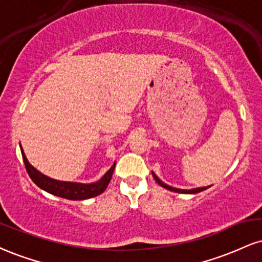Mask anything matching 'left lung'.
<instances>
[{
	"label": "left lung",
	"mask_w": 262,
	"mask_h": 262,
	"mask_svg": "<svg viewBox=\"0 0 262 262\" xmlns=\"http://www.w3.org/2000/svg\"><path fill=\"white\" fill-rule=\"evenodd\" d=\"M151 173H152V177H154V179H155V181H156L157 183H159V184L161 185L162 188L167 189V190L174 191V193H181V194H196V193H200V191L206 190V189H209V188H210V185H209V187H201V188H194V189H178V188L171 187V185L166 184V183H163V182L161 181V179H160L159 177H157V176L155 174V173H154V172H151Z\"/></svg>",
	"instance_id": "obj_1"
}]
</instances>
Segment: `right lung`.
Segmentation results:
<instances>
[{"mask_svg":"<svg viewBox=\"0 0 262 262\" xmlns=\"http://www.w3.org/2000/svg\"><path fill=\"white\" fill-rule=\"evenodd\" d=\"M20 146L21 156H23V161L27 168L28 174L31 178L35 184L42 190L47 191V193L56 195V196L64 198L68 200H85L90 199V198L97 196L101 193L106 190L107 185H108L110 181H111L113 171H115L116 162L113 163L111 168L107 171L105 174L101 177L97 182L94 183H78V182H64V181H57L47 177V176L37 171L34 166H31L29 161H28L27 156H25L23 147Z\"/></svg>","mask_w":262,"mask_h":262,"instance_id":"right-lung-1","label":"right lung"}]
</instances>
